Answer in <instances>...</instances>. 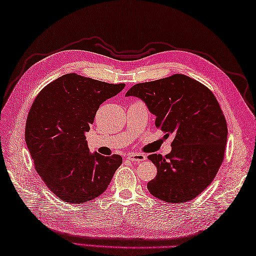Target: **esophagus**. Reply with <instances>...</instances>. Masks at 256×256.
<instances>
[{"mask_svg": "<svg viewBox=\"0 0 256 256\" xmlns=\"http://www.w3.org/2000/svg\"><path fill=\"white\" fill-rule=\"evenodd\" d=\"M127 158L132 162H136V163H140L142 160H146V156L144 154H140V153H130L127 155Z\"/></svg>", "mask_w": 256, "mask_h": 256, "instance_id": "34e87169", "label": "esophagus"}]
</instances>
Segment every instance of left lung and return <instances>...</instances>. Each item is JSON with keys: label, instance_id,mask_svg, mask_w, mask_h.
I'll use <instances>...</instances> for the list:
<instances>
[{"label": "left lung", "instance_id": "8db88e82", "mask_svg": "<svg viewBox=\"0 0 256 256\" xmlns=\"http://www.w3.org/2000/svg\"><path fill=\"white\" fill-rule=\"evenodd\" d=\"M144 102L155 124L172 134V152L152 154L158 174L150 193L167 203L198 196L213 182L224 160L227 122L216 98L206 86L186 74L138 84L126 93Z\"/></svg>", "mask_w": 256, "mask_h": 256}]
</instances>
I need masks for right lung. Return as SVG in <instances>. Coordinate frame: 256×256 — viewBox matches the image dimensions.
<instances>
[{
  "mask_svg": "<svg viewBox=\"0 0 256 256\" xmlns=\"http://www.w3.org/2000/svg\"><path fill=\"white\" fill-rule=\"evenodd\" d=\"M124 88L67 74L36 98L24 139L39 176L62 201L80 204L100 196L120 166V155L91 153L86 132L100 105Z\"/></svg>",
  "mask_w": 256,
  "mask_h": 256,
  "instance_id": "right-lung-1",
  "label": "right lung"
}]
</instances>
